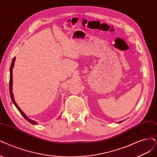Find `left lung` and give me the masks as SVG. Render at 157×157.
Wrapping results in <instances>:
<instances>
[{"instance_id":"8db88e82","label":"left lung","mask_w":157,"mask_h":157,"mask_svg":"<svg viewBox=\"0 0 157 157\" xmlns=\"http://www.w3.org/2000/svg\"><path fill=\"white\" fill-rule=\"evenodd\" d=\"M123 121H119V122H118V123H121V122H122Z\"/></svg>"}]
</instances>
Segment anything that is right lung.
Wrapping results in <instances>:
<instances>
[{"mask_svg":"<svg viewBox=\"0 0 157 157\" xmlns=\"http://www.w3.org/2000/svg\"><path fill=\"white\" fill-rule=\"evenodd\" d=\"M15 57H13V59L12 60V61H11V66H10V96H11V100H12L13 104L15 105V106L17 107V109H18V111L20 112V113L22 115V117H24L28 122H30V124H33V125H36L37 124V122L36 121H33L31 119L29 118L24 113V112L22 111V110L19 107V106L17 105V103L15 102V100H14V97H13V92H12V86H13V75H12V72H13V68L14 67V65H15Z\"/></svg>","mask_w":157,"mask_h":157,"instance_id":"right-lung-1","label":"right lung"}]
</instances>
